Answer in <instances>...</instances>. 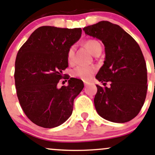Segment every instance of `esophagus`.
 <instances>
[{
  "mask_svg": "<svg viewBox=\"0 0 155 155\" xmlns=\"http://www.w3.org/2000/svg\"><path fill=\"white\" fill-rule=\"evenodd\" d=\"M84 86H87V84H88V82H84Z\"/></svg>",
  "mask_w": 155,
  "mask_h": 155,
  "instance_id": "esophagus-1",
  "label": "esophagus"
}]
</instances>
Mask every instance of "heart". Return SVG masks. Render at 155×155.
I'll use <instances>...</instances> for the list:
<instances>
[{"mask_svg":"<svg viewBox=\"0 0 155 155\" xmlns=\"http://www.w3.org/2000/svg\"><path fill=\"white\" fill-rule=\"evenodd\" d=\"M84 45L91 50L94 55L102 52V45L97 39H88L84 42ZM75 51L76 46L72 45L69 48L67 52V60L70 64H73L75 60ZM96 71V68L93 65H79L74 68L72 75L74 77L79 78L83 80H88L91 75Z\"/></svg>","mask_w":155,"mask_h":155,"instance_id":"heart-1","label":"heart"}]
</instances>
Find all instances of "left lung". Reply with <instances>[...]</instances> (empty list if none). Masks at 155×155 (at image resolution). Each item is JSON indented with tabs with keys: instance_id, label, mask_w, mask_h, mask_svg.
<instances>
[{
	"instance_id": "obj_1",
	"label": "left lung",
	"mask_w": 155,
	"mask_h": 155,
	"mask_svg": "<svg viewBox=\"0 0 155 155\" xmlns=\"http://www.w3.org/2000/svg\"><path fill=\"white\" fill-rule=\"evenodd\" d=\"M85 34L102 41L105 45L104 64L96 78L110 83L97 84L94 98L100 117L114 123L130 121L139 114L147 93V68L136 41L117 24L100 21L83 28Z\"/></svg>"
}]
</instances>
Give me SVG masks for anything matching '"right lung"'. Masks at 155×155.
I'll return each mask as SVG.
<instances>
[{
  "instance_id": "obj_1",
  "label": "right lung",
  "mask_w": 155,
  "mask_h": 155,
  "mask_svg": "<svg viewBox=\"0 0 155 155\" xmlns=\"http://www.w3.org/2000/svg\"><path fill=\"white\" fill-rule=\"evenodd\" d=\"M81 35V28L43 26L18 52L14 74L17 97L26 116L38 126L57 127L72 114L73 100L84 87L83 82L71 78L68 86L58 88L57 84L68 67V50Z\"/></svg>"
}]
</instances>
